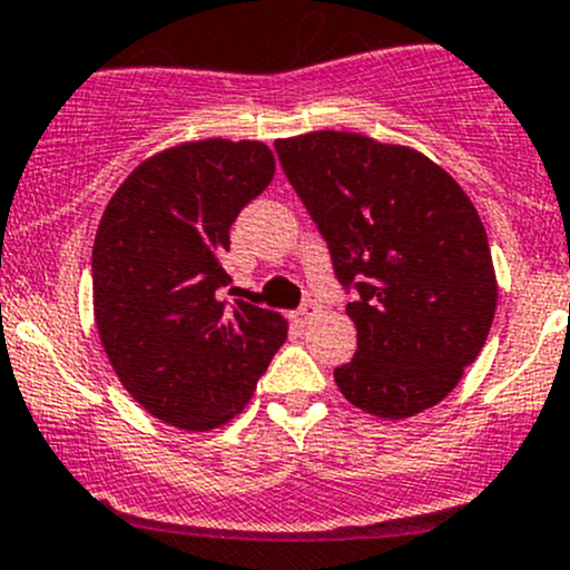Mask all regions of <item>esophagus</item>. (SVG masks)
I'll use <instances>...</instances> for the list:
<instances>
[{
	"mask_svg": "<svg viewBox=\"0 0 570 570\" xmlns=\"http://www.w3.org/2000/svg\"><path fill=\"white\" fill-rule=\"evenodd\" d=\"M317 314H320V303L306 301V303H303V306L295 312V322H297V325H308V322L317 317Z\"/></svg>",
	"mask_w": 570,
	"mask_h": 570,
	"instance_id": "obj_1",
	"label": "esophagus"
}]
</instances>
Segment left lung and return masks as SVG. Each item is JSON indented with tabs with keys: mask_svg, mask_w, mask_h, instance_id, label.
<instances>
[{
	"mask_svg": "<svg viewBox=\"0 0 570 570\" xmlns=\"http://www.w3.org/2000/svg\"><path fill=\"white\" fill-rule=\"evenodd\" d=\"M286 178L331 250L358 344L338 392L381 419L444 400L497 312L488 234L469 195L424 154L353 131L275 142Z\"/></svg>",
	"mask_w": 570,
	"mask_h": 570,
	"instance_id": "8db88e82",
	"label": "left lung"
}]
</instances>
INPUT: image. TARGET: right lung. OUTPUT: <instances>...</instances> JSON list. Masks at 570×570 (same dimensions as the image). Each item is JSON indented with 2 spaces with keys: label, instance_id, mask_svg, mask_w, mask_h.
Segmentation results:
<instances>
[{
  "label": "right lung",
  "instance_id": "add662e5",
  "mask_svg": "<svg viewBox=\"0 0 570 570\" xmlns=\"http://www.w3.org/2000/svg\"><path fill=\"white\" fill-rule=\"evenodd\" d=\"M256 140H200L142 163L107 204L94 243V306L115 375L151 416L212 430L243 411L286 320L234 295L223 253L267 189Z\"/></svg>",
  "mask_w": 570,
  "mask_h": 570
}]
</instances>
